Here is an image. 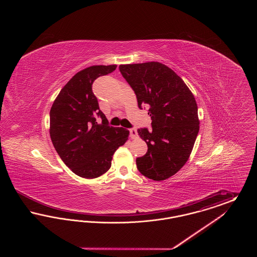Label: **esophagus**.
I'll return each instance as SVG.
<instances>
[{"label": "esophagus", "instance_id": "obj_1", "mask_svg": "<svg viewBox=\"0 0 257 257\" xmlns=\"http://www.w3.org/2000/svg\"><path fill=\"white\" fill-rule=\"evenodd\" d=\"M129 132H130V137H131L132 139H138V138H139L138 131H137L136 128H131V129L129 130Z\"/></svg>", "mask_w": 257, "mask_h": 257}]
</instances>
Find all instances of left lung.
Masks as SVG:
<instances>
[{"mask_svg": "<svg viewBox=\"0 0 257 257\" xmlns=\"http://www.w3.org/2000/svg\"><path fill=\"white\" fill-rule=\"evenodd\" d=\"M120 73L133 88L139 108L147 105L152 130L141 128L147 154L136 160L139 171L162 181L189 159L199 130L196 99L183 80L158 61L120 64Z\"/></svg>", "mask_w": 257, "mask_h": 257, "instance_id": "left-lung-1", "label": "left lung"}]
</instances>
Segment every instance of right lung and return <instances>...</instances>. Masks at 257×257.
Instances as JSON below:
<instances>
[{"mask_svg":"<svg viewBox=\"0 0 257 257\" xmlns=\"http://www.w3.org/2000/svg\"><path fill=\"white\" fill-rule=\"evenodd\" d=\"M117 65H93L75 74L61 88L50 110V137L63 163L80 177L92 179L110 170L115 150L129 131L109 126L99 109L92 84ZM100 116L102 123L98 124Z\"/></svg>","mask_w":257,"mask_h":257,"instance_id":"1","label":"right lung"}]
</instances>
